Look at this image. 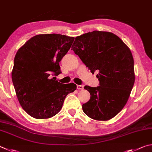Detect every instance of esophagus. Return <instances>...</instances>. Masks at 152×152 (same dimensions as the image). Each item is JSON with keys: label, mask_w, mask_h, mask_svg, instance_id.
Instances as JSON below:
<instances>
[{"label": "esophagus", "mask_w": 152, "mask_h": 152, "mask_svg": "<svg viewBox=\"0 0 152 152\" xmlns=\"http://www.w3.org/2000/svg\"><path fill=\"white\" fill-rule=\"evenodd\" d=\"M84 88L83 85H77V89L78 90H82Z\"/></svg>", "instance_id": "obj_1"}]
</instances>
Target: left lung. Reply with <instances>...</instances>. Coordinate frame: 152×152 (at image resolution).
I'll list each match as a JSON object with an SVG mask.
<instances>
[{"mask_svg":"<svg viewBox=\"0 0 152 152\" xmlns=\"http://www.w3.org/2000/svg\"><path fill=\"white\" fill-rule=\"evenodd\" d=\"M72 50L91 72H99L100 86H84L90 99L82 105L83 112L96 120L112 119L125 106L134 84L130 50L113 33L94 30L76 37Z\"/></svg>","mask_w":152,"mask_h":152,"instance_id":"1","label":"left lung"}]
</instances>
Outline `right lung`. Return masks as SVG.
<instances>
[{
	"instance_id": "add662e5",
	"label": "right lung",
	"mask_w": 152,
	"mask_h": 152,
	"mask_svg": "<svg viewBox=\"0 0 152 152\" xmlns=\"http://www.w3.org/2000/svg\"><path fill=\"white\" fill-rule=\"evenodd\" d=\"M74 40V37L58 34H38L16 52L12 80L19 103L30 116H54L66 96L76 89L75 84H63L50 76L61 73L59 62Z\"/></svg>"
}]
</instances>
